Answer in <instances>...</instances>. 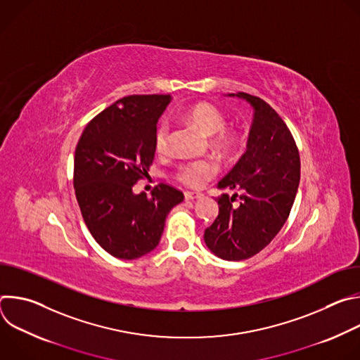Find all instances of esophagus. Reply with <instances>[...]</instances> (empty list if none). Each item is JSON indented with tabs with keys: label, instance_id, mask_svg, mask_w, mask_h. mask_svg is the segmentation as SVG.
I'll return each instance as SVG.
<instances>
[{
	"label": "esophagus",
	"instance_id": "esophagus-1",
	"mask_svg": "<svg viewBox=\"0 0 360 360\" xmlns=\"http://www.w3.org/2000/svg\"><path fill=\"white\" fill-rule=\"evenodd\" d=\"M199 198H202V193H199V192H191V191L185 192L186 200H193V199H199Z\"/></svg>",
	"mask_w": 360,
	"mask_h": 360
}]
</instances>
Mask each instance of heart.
Wrapping results in <instances>:
<instances>
[{
  "label": "heart",
  "instance_id": "obj_1",
  "mask_svg": "<svg viewBox=\"0 0 360 360\" xmlns=\"http://www.w3.org/2000/svg\"><path fill=\"white\" fill-rule=\"evenodd\" d=\"M184 118L195 125L202 134L211 138V145L221 153H226L235 142V135L225 129L226 118L224 112L208 102H199L184 112ZM169 127L167 122L161 124L155 135V148L158 152H164L168 145ZM217 172V164L211 160H200L195 162L184 164L178 168V179L184 184L198 188L207 182Z\"/></svg>",
  "mask_w": 360,
  "mask_h": 360
}]
</instances>
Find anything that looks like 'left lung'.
Returning <instances> with one entry per match:
<instances>
[{"instance_id": "8db88e82", "label": "left lung", "mask_w": 360, "mask_h": 360, "mask_svg": "<svg viewBox=\"0 0 360 360\" xmlns=\"http://www.w3.org/2000/svg\"><path fill=\"white\" fill-rule=\"evenodd\" d=\"M238 96L253 110L246 152L218 182L219 189L240 192L215 199L219 214L205 229L208 249L225 261H243L261 252L285 225L300 179L293 136L275 110L258 96Z\"/></svg>"}]
</instances>
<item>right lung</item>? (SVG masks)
<instances>
[{"label":"right lung","mask_w":360,"mask_h":360,"mask_svg":"<svg viewBox=\"0 0 360 360\" xmlns=\"http://www.w3.org/2000/svg\"><path fill=\"white\" fill-rule=\"evenodd\" d=\"M171 95H129L84 129L74 158V188L82 218L98 245L132 261L155 249L165 219L184 193L160 184L150 198L134 193L155 157L157 122Z\"/></svg>","instance_id":"right-lung-1"}]
</instances>
